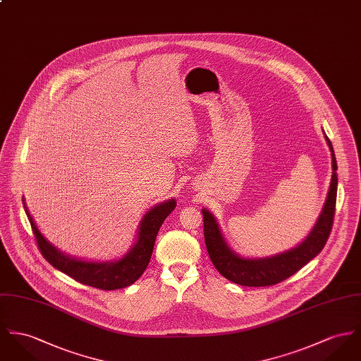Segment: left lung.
Returning a JSON list of instances; mask_svg holds the SVG:
<instances>
[{"label":"left lung","instance_id":"obj_1","mask_svg":"<svg viewBox=\"0 0 361 361\" xmlns=\"http://www.w3.org/2000/svg\"><path fill=\"white\" fill-rule=\"evenodd\" d=\"M331 152L333 176L322 213L305 239L295 247L264 258H245L231 249L222 235L216 217L202 209L204 224V242L209 257L224 278L247 287H265L280 283L298 272L324 247L333 228L336 202V159L333 144L324 135Z\"/></svg>","mask_w":361,"mask_h":361}]
</instances>
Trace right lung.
I'll return each instance as SVG.
<instances>
[{
	"instance_id": "add662e5",
	"label": "right lung",
	"mask_w": 361,
	"mask_h": 361,
	"mask_svg": "<svg viewBox=\"0 0 361 361\" xmlns=\"http://www.w3.org/2000/svg\"><path fill=\"white\" fill-rule=\"evenodd\" d=\"M28 221L44 258L60 272L70 278L100 290H118L133 284L144 274L149 264L155 239L161 225L174 210V197L151 207L141 219L135 245L119 259L115 261H86L68 255L55 247L37 228L23 199Z\"/></svg>"
}]
</instances>
